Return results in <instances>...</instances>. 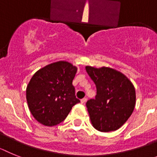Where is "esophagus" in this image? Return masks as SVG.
<instances>
[{
	"instance_id": "1",
	"label": "esophagus",
	"mask_w": 157,
	"mask_h": 157,
	"mask_svg": "<svg viewBox=\"0 0 157 157\" xmlns=\"http://www.w3.org/2000/svg\"><path fill=\"white\" fill-rule=\"evenodd\" d=\"M87 99H87L86 97H84V98H83L81 100H80V102H81L82 103H86V101H87Z\"/></svg>"
}]
</instances>
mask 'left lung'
Masks as SVG:
<instances>
[{"label": "left lung", "instance_id": "8db88e82", "mask_svg": "<svg viewBox=\"0 0 157 157\" xmlns=\"http://www.w3.org/2000/svg\"><path fill=\"white\" fill-rule=\"evenodd\" d=\"M96 86V95L86 103L90 119L100 132L119 129L130 117L135 107V88L124 74L108 67L86 66Z\"/></svg>", "mask_w": 157, "mask_h": 157}]
</instances>
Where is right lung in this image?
<instances>
[{
    "instance_id": "obj_1",
    "label": "right lung",
    "mask_w": 157,
    "mask_h": 157,
    "mask_svg": "<svg viewBox=\"0 0 157 157\" xmlns=\"http://www.w3.org/2000/svg\"><path fill=\"white\" fill-rule=\"evenodd\" d=\"M77 69L64 61L50 64L38 70L26 90L28 107L34 118L44 126L63 122L75 104L73 80Z\"/></svg>"
}]
</instances>
